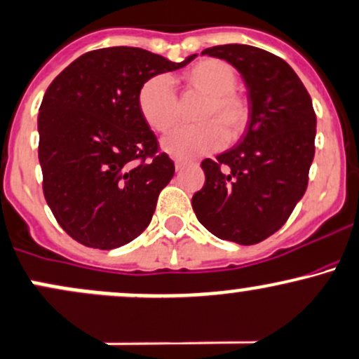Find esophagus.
<instances>
[{
    "mask_svg": "<svg viewBox=\"0 0 359 359\" xmlns=\"http://www.w3.org/2000/svg\"><path fill=\"white\" fill-rule=\"evenodd\" d=\"M187 163H189L187 160H179V158H177V160H175V168H177V170H182V168L186 167Z\"/></svg>",
    "mask_w": 359,
    "mask_h": 359,
    "instance_id": "obj_1",
    "label": "esophagus"
}]
</instances>
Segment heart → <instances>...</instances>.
<instances>
[{"label": "heart", "mask_w": 359, "mask_h": 359, "mask_svg": "<svg viewBox=\"0 0 359 359\" xmlns=\"http://www.w3.org/2000/svg\"><path fill=\"white\" fill-rule=\"evenodd\" d=\"M189 88L204 97L196 114L199 124L179 128L163 140V149L177 158H191L219 149L228 141L238 140L250 119L247 100L235 92L237 74L222 59H203L184 73ZM137 105L149 128L168 133L179 121L177 97L172 80L156 74L143 83Z\"/></svg>", "instance_id": "1"}]
</instances>
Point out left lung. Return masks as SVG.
<instances>
[{"label":"left lung","instance_id":"1","mask_svg":"<svg viewBox=\"0 0 359 359\" xmlns=\"http://www.w3.org/2000/svg\"><path fill=\"white\" fill-rule=\"evenodd\" d=\"M201 54L242 74L250 119L238 144L201 163L206 182L192 210L215 237L254 245L286 223L306 191L317 128L312 98L288 62L259 47L224 44Z\"/></svg>","mask_w":359,"mask_h":359}]
</instances>
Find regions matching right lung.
<instances>
[{"instance_id":"add662e5","label":"right lung","mask_w":359,"mask_h":359,"mask_svg":"<svg viewBox=\"0 0 359 359\" xmlns=\"http://www.w3.org/2000/svg\"><path fill=\"white\" fill-rule=\"evenodd\" d=\"M140 47H105L74 59L39 109L44 196L62 230L93 249L140 237L151 222L173 161L137 105L147 80L189 65Z\"/></svg>"}]
</instances>
